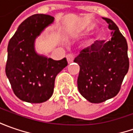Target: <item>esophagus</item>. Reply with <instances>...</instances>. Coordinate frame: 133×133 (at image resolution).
Instances as JSON below:
<instances>
[{
    "instance_id": "34e87169",
    "label": "esophagus",
    "mask_w": 133,
    "mask_h": 133,
    "mask_svg": "<svg viewBox=\"0 0 133 133\" xmlns=\"http://www.w3.org/2000/svg\"><path fill=\"white\" fill-rule=\"evenodd\" d=\"M74 58L75 57L73 55H72V54H68V55H66V60H67L68 64H71V63L73 61Z\"/></svg>"
}]
</instances>
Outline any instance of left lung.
Segmentation results:
<instances>
[{"mask_svg":"<svg viewBox=\"0 0 133 133\" xmlns=\"http://www.w3.org/2000/svg\"><path fill=\"white\" fill-rule=\"evenodd\" d=\"M112 30L108 42L96 41L83 49L74 62L80 66L78 88L81 95L94 104L104 102L118 93L129 69L127 43L111 19L102 18Z\"/></svg>","mask_w":133,"mask_h":133,"instance_id":"8db88e82","label":"left lung"}]
</instances>
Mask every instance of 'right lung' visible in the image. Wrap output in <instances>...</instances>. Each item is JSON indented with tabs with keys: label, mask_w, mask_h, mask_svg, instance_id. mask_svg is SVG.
<instances>
[{
	"label": "right lung",
	"mask_w": 133,
	"mask_h": 133,
	"mask_svg": "<svg viewBox=\"0 0 133 133\" xmlns=\"http://www.w3.org/2000/svg\"><path fill=\"white\" fill-rule=\"evenodd\" d=\"M54 19L44 14L29 17L8 44L6 75L14 93L23 101L37 104L49 99L55 77L67 66L66 58L55 61L35 51V40Z\"/></svg>",
	"instance_id": "1"
}]
</instances>
